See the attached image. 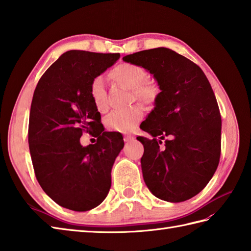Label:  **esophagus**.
<instances>
[{
  "label": "esophagus",
  "instance_id": "obj_1",
  "mask_svg": "<svg viewBox=\"0 0 251 251\" xmlns=\"http://www.w3.org/2000/svg\"><path fill=\"white\" fill-rule=\"evenodd\" d=\"M124 140H125V142H126V143H129V142H132L133 140H134V137H133V136H131V135H125V137H124Z\"/></svg>",
  "mask_w": 251,
  "mask_h": 251
}]
</instances>
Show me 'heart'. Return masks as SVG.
I'll list each match as a JSON object with an SVG mask.
<instances>
[{"mask_svg":"<svg viewBox=\"0 0 251 251\" xmlns=\"http://www.w3.org/2000/svg\"><path fill=\"white\" fill-rule=\"evenodd\" d=\"M109 77L117 83L131 89L133 99L143 104L150 105L155 102L159 89L153 82L147 80L148 72L143 66L133 63H120L109 72ZM90 97L99 111L107 109L106 91L101 77H96L90 85ZM141 106L135 105L126 110H114L107 116L106 126L115 132H130L143 118Z\"/></svg>","mask_w":251,"mask_h":251,"instance_id":"obj_1","label":"heart"}]
</instances>
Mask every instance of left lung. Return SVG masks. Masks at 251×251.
Instances as JSON below:
<instances>
[{"label":"left lung","mask_w":251,"mask_h":251,"mask_svg":"<svg viewBox=\"0 0 251 251\" xmlns=\"http://www.w3.org/2000/svg\"><path fill=\"white\" fill-rule=\"evenodd\" d=\"M152 74L161 92L138 136L145 183L154 197L172 203L197 196L218 168L221 116L215 93L200 66L169 48L143 50L122 58Z\"/></svg>","instance_id":"obj_1"}]
</instances>
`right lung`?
Here are the masks:
<instances>
[{
	"instance_id": "1",
	"label": "right lung",
	"mask_w": 251,
	"mask_h": 251,
	"mask_svg": "<svg viewBox=\"0 0 251 251\" xmlns=\"http://www.w3.org/2000/svg\"><path fill=\"white\" fill-rule=\"evenodd\" d=\"M119 58V53L70 50L50 65L33 94V168L43 190L64 208L90 210L108 194L111 168L125 143L120 133L104 131L90 85ZM82 131L98 137L97 143L81 147Z\"/></svg>"
}]
</instances>
